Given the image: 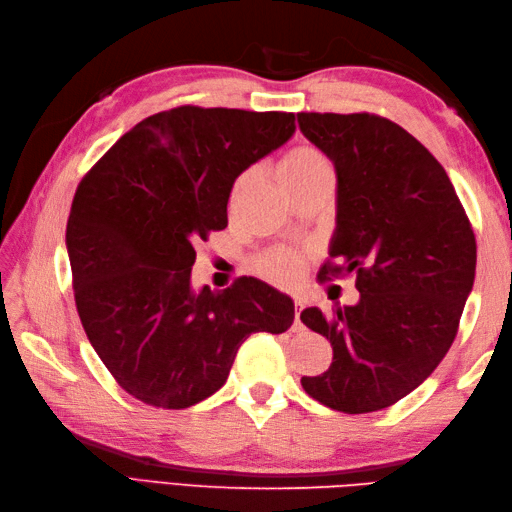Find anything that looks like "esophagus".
Returning a JSON list of instances; mask_svg holds the SVG:
<instances>
[{"instance_id": "esophagus-1", "label": "esophagus", "mask_w": 512, "mask_h": 512, "mask_svg": "<svg viewBox=\"0 0 512 512\" xmlns=\"http://www.w3.org/2000/svg\"><path fill=\"white\" fill-rule=\"evenodd\" d=\"M301 310H303V299H295V328L301 330Z\"/></svg>"}]
</instances>
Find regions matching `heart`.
Wrapping results in <instances>:
<instances>
[{
	"mask_svg": "<svg viewBox=\"0 0 512 512\" xmlns=\"http://www.w3.org/2000/svg\"><path fill=\"white\" fill-rule=\"evenodd\" d=\"M328 162L310 147H297L288 151V154L281 158L279 162V182L284 184V189H292L301 184L303 180H308L312 176H317L321 171H328ZM248 176H242L235 182V195L246 187ZM259 273H262L266 279L275 281V284L288 286L295 284L301 275V259L295 253H286V250H275V253H268L266 257L259 259Z\"/></svg>",
	"mask_w": 512,
	"mask_h": 512,
	"instance_id": "b5f03b06",
	"label": "heart"
}]
</instances>
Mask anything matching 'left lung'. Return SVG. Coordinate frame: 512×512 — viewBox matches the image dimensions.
<instances>
[{
    "label": "left lung",
    "mask_w": 512,
    "mask_h": 512,
    "mask_svg": "<svg viewBox=\"0 0 512 512\" xmlns=\"http://www.w3.org/2000/svg\"><path fill=\"white\" fill-rule=\"evenodd\" d=\"M301 134L336 171L334 264L361 299L301 321L332 345V365L301 385L321 405L369 413L427 380L458 334L477 246L458 193L429 149L376 114H297Z\"/></svg>",
    "instance_id": "obj_1"
}]
</instances>
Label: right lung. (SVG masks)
<instances>
[{
  "instance_id": "right-lung-1",
  "label": "right lung",
  "mask_w": 512,
  "mask_h": 512,
  "mask_svg": "<svg viewBox=\"0 0 512 512\" xmlns=\"http://www.w3.org/2000/svg\"><path fill=\"white\" fill-rule=\"evenodd\" d=\"M295 114L182 105L140 121L76 189L68 246L83 330L127 394L187 409L220 389L253 332L295 303L255 277L193 290L195 246L228 224L233 182L295 134Z\"/></svg>"
}]
</instances>
